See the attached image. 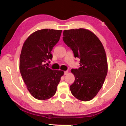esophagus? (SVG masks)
Masks as SVG:
<instances>
[{
  "instance_id": "obj_1",
  "label": "esophagus",
  "mask_w": 126,
  "mask_h": 126,
  "mask_svg": "<svg viewBox=\"0 0 126 126\" xmlns=\"http://www.w3.org/2000/svg\"><path fill=\"white\" fill-rule=\"evenodd\" d=\"M68 71H64V75H67V74H68Z\"/></svg>"
}]
</instances>
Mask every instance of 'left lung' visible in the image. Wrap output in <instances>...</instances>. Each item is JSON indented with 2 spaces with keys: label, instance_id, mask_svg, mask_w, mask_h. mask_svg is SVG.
I'll return each instance as SVG.
<instances>
[{
  "label": "left lung",
  "instance_id": "1",
  "mask_svg": "<svg viewBox=\"0 0 126 126\" xmlns=\"http://www.w3.org/2000/svg\"><path fill=\"white\" fill-rule=\"evenodd\" d=\"M63 35L74 56L80 59V67L71 71L75 76L71 92L79 100H91L101 89L107 74L105 49L96 35L85 28L64 30Z\"/></svg>",
  "mask_w": 126,
  "mask_h": 126
}]
</instances>
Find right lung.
Here are the masks:
<instances>
[{
    "mask_svg": "<svg viewBox=\"0 0 126 126\" xmlns=\"http://www.w3.org/2000/svg\"><path fill=\"white\" fill-rule=\"evenodd\" d=\"M62 30L43 29L31 33L23 45L19 69L27 90L32 96L40 100L55 94L64 71L54 70L45 62L52 59L51 51L59 42Z\"/></svg>",
    "mask_w": 126,
    "mask_h": 126,
    "instance_id": "add662e5",
    "label": "right lung"
}]
</instances>
